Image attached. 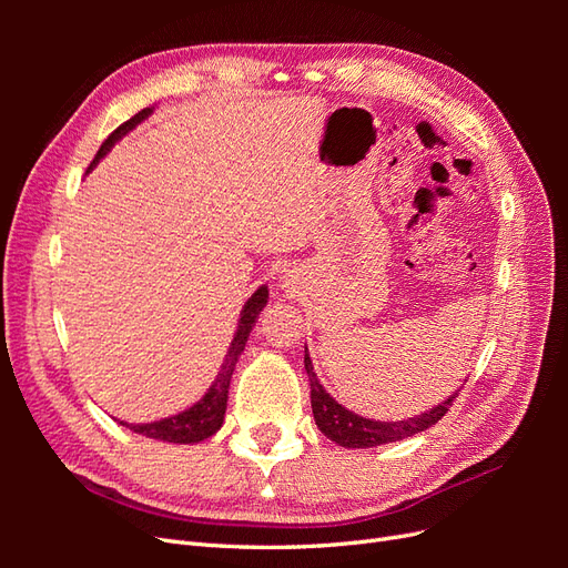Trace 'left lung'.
I'll list each match as a JSON object with an SVG mask.
<instances>
[{"label": "left lung", "mask_w": 568, "mask_h": 568, "mask_svg": "<svg viewBox=\"0 0 568 568\" xmlns=\"http://www.w3.org/2000/svg\"><path fill=\"white\" fill-rule=\"evenodd\" d=\"M305 372H307V379H311V403H313V415H315L317 428L326 438L341 445V448H351V450L353 448H376V445L395 443V440H403L407 436H415L419 432H426L428 426H434L445 415V412H448V407L453 405V400L459 393V388H457L443 403L422 412V415H417V417L400 419V422H379V419H367V417L355 415V412L338 405L332 395L324 390V386L320 384L317 374L313 369V359H311V355H307V348H305Z\"/></svg>", "instance_id": "left-lung-1"}]
</instances>
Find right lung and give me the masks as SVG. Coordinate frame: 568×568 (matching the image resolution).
I'll list each match as a JSON object with an SVG mask.
<instances>
[{"label":"right lung","instance_id":"add662e5","mask_svg":"<svg viewBox=\"0 0 568 568\" xmlns=\"http://www.w3.org/2000/svg\"><path fill=\"white\" fill-rule=\"evenodd\" d=\"M151 113H153V106L140 111L134 118H130L128 123H123L118 130H113L109 134V140L101 144V149L97 151V156H94L92 165L88 168V173L97 168V163L101 159L106 156V153L115 146V142H120L130 130H134L136 125L144 123V120ZM267 296H270V291L263 284V286H257L255 294L244 303L242 315H239L234 338L230 343V351H227L225 359H222V367H220V372L215 376V382L211 384L209 390L203 393V398L199 403H194L192 407H186L184 412H178V415H173V417H165V419H159V422H149V424L120 422V424H123L125 428H130V432L142 434L146 438L163 440V443H180V445H194V443H201L205 438L215 436L220 432L222 422H225L227 393H230V382H232L234 367L239 363V355H242L244 348H246V341H248V336L253 332L255 320H257V315L263 313V307L267 305Z\"/></svg>","mask_w":568,"mask_h":568}]
</instances>
